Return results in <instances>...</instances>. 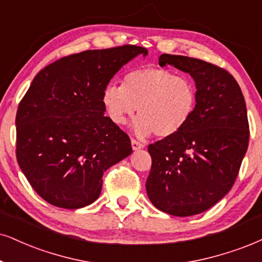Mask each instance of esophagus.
<instances>
[{
	"label": "esophagus",
	"instance_id": "1",
	"mask_svg": "<svg viewBox=\"0 0 262 262\" xmlns=\"http://www.w3.org/2000/svg\"><path fill=\"white\" fill-rule=\"evenodd\" d=\"M131 146H132V149H134V150H138V149H141V148H143L144 146H146V144H144L143 142L137 141V140H135V138H132Z\"/></svg>",
	"mask_w": 262,
	"mask_h": 262
}]
</instances>
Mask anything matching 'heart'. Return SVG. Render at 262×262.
Wrapping results in <instances>:
<instances>
[{"label":"heart","mask_w":262,"mask_h":262,"mask_svg":"<svg viewBox=\"0 0 262 262\" xmlns=\"http://www.w3.org/2000/svg\"><path fill=\"white\" fill-rule=\"evenodd\" d=\"M198 102L195 83L165 68H140L128 72L121 85L108 83L102 93V104L115 125H125L138 108L134 122L137 136L156 132L166 138L185 128Z\"/></svg>","instance_id":"1"}]
</instances>
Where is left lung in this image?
<instances>
[{
  "label": "left lung",
  "mask_w": 262,
  "mask_h": 262,
  "mask_svg": "<svg viewBox=\"0 0 262 262\" xmlns=\"http://www.w3.org/2000/svg\"><path fill=\"white\" fill-rule=\"evenodd\" d=\"M194 79L198 102L179 134L148 146L151 167L146 189L157 209L190 216L215 205L232 188L249 143L243 93L224 68L196 58L161 54Z\"/></svg>",
  "instance_id": "1"
}]
</instances>
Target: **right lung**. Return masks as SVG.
Instances as JSON below:
<instances>
[{
    "instance_id": "1",
    "label": "right lung",
    "mask_w": 262,
    "mask_h": 262,
    "mask_svg": "<svg viewBox=\"0 0 262 262\" xmlns=\"http://www.w3.org/2000/svg\"><path fill=\"white\" fill-rule=\"evenodd\" d=\"M148 51L89 50L47 66L19 103L15 154L29 183L58 208L90 205L103 172L132 153L128 135L104 116L102 93L120 68Z\"/></svg>"
}]
</instances>
